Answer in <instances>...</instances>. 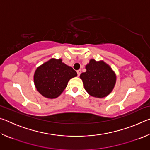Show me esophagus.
Returning a JSON list of instances; mask_svg holds the SVG:
<instances>
[{"label":"esophagus","instance_id":"esophagus-1","mask_svg":"<svg viewBox=\"0 0 150 150\" xmlns=\"http://www.w3.org/2000/svg\"><path fill=\"white\" fill-rule=\"evenodd\" d=\"M77 76H78V77H79V75L81 74V70H77Z\"/></svg>","mask_w":150,"mask_h":150}]
</instances>
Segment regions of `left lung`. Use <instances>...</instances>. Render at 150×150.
Listing matches in <instances>:
<instances>
[{
    "instance_id": "obj_1",
    "label": "left lung",
    "mask_w": 150,
    "mask_h": 150,
    "mask_svg": "<svg viewBox=\"0 0 150 150\" xmlns=\"http://www.w3.org/2000/svg\"><path fill=\"white\" fill-rule=\"evenodd\" d=\"M80 75L86 91L91 96L104 98L111 93L116 82L115 72L104 61L91 59Z\"/></svg>"
}]
</instances>
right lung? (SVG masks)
<instances>
[{
    "mask_svg": "<svg viewBox=\"0 0 150 150\" xmlns=\"http://www.w3.org/2000/svg\"><path fill=\"white\" fill-rule=\"evenodd\" d=\"M77 76L73 68L62 59L52 58L35 69L34 82L37 91L47 98H55L63 93L71 78Z\"/></svg>",
    "mask_w": 150,
    "mask_h": 150,
    "instance_id": "right-lung-1",
    "label": "right lung"
}]
</instances>
